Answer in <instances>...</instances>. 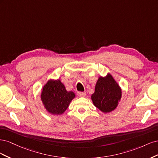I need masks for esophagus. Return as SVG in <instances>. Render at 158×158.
I'll return each mask as SVG.
<instances>
[{"label":"esophagus","mask_w":158,"mask_h":158,"mask_svg":"<svg viewBox=\"0 0 158 158\" xmlns=\"http://www.w3.org/2000/svg\"><path fill=\"white\" fill-rule=\"evenodd\" d=\"M78 96H80V97H84L85 95V93L78 92Z\"/></svg>","instance_id":"1"}]
</instances>
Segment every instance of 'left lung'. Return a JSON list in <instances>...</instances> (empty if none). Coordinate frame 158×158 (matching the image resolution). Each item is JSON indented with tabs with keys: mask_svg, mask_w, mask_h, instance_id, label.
I'll return each mask as SVG.
<instances>
[{
	"mask_svg": "<svg viewBox=\"0 0 158 158\" xmlns=\"http://www.w3.org/2000/svg\"><path fill=\"white\" fill-rule=\"evenodd\" d=\"M121 98V89L111 75L99 78L92 95L95 107L102 112H111L117 107Z\"/></svg>",
	"mask_w": 158,
	"mask_h": 158,
	"instance_id": "1",
	"label": "left lung"
}]
</instances>
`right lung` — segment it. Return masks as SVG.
<instances>
[{"mask_svg":"<svg viewBox=\"0 0 158 158\" xmlns=\"http://www.w3.org/2000/svg\"><path fill=\"white\" fill-rule=\"evenodd\" d=\"M75 94L68 92L60 80H49L43 88L41 98L47 111L53 114L63 113Z\"/></svg>","mask_w":158,"mask_h":158,"instance_id":"1","label":"right lung"}]
</instances>
